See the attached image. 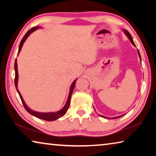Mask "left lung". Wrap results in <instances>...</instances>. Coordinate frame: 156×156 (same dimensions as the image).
I'll use <instances>...</instances> for the list:
<instances>
[{"mask_svg": "<svg viewBox=\"0 0 156 156\" xmlns=\"http://www.w3.org/2000/svg\"><path fill=\"white\" fill-rule=\"evenodd\" d=\"M123 31H124V33H125V34H126V36L128 37V38L129 39V41H130V42L131 43V44H133V46L136 47V44H135V43H134V42H133V38H132L131 35L130 34H129V31H128L127 30H123ZM138 55H139L140 59V62H141V57H140V52H139V51H138ZM124 115H125V114H124ZM124 115H120V116H117V117H114V118H109V119H115V118H120V117H122V116H123ZM100 115V116H101V117H102V118H109L108 117H105V116H104V115Z\"/></svg>", "mask_w": 156, "mask_h": 156, "instance_id": "1", "label": "left lung"}]
</instances>
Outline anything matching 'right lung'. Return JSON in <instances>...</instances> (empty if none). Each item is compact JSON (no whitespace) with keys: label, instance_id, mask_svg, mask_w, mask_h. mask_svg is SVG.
I'll return each instance as SVG.
<instances>
[{"label":"right lung","instance_id":"obj_1","mask_svg":"<svg viewBox=\"0 0 156 156\" xmlns=\"http://www.w3.org/2000/svg\"><path fill=\"white\" fill-rule=\"evenodd\" d=\"M39 28H41V27H40V26H37V27L31 28L30 30H29L26 33V34L24 36V37H23V38L22 41H21L20 43L19 48H18V55L19 54L20 50H21V49H22V47L23 45V44H24L25 41L27 40V38H28V36H30L31 33L34 32V31H36V30H38V29H39ZM18 67V65H17V60L16 59L15 64H14V69H15L14 83H15V86H16V90L18 91V94H19V96L20 98L21 101H22V102H23V106H24L25 109L27 110V112L28 113H30L31 115L35 116V117H36V118H40V119H42V120H46V121H54V120H56L57 119H58V118H60V117H62V116L64 115L66 113H67V110L69 109V107L71 97H72V94L73 93V89H74V87H75V84H76V81L77 80V79H76V80L72 83V85H71L69 93L67 100V102H66L65 105L64 107H63L62 109H61L60 110L58 111V112H47V113L38 112H36V111H34L32 109H31L27 105H26V103H25V101H24V100H23V98L22 96H21L20 91H18V67Z\"/></svg>","mask_w":156,"mask_h":156}]
</instances>
